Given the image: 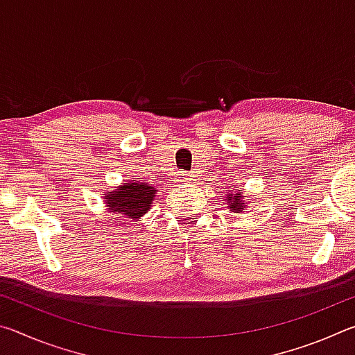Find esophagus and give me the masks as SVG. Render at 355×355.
<instances>
[{
    "label": "esophagus",
    "instance_id": "obj_1",
    "mask_svg": "<svg viewBox=\"0 0 355 355\" xmlns=\"http://www.w3.org/2000/svg\"><path fill=\"white\" fill-rule=\"evenodd\" d=\"M189 175H188V173H184V172H182V173H180V175H178V182L180 183H186V182H189Z\"/></svg>",
    "mask_w": 355,
    "mask_h": 355
}]
</instances>
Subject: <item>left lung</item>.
I'll list each match as a JSON object with an SVG mask.
<instances>
[{
  "label": "left lung",
  "mask_w": 355,
  "mask_h": 355,
  "mask_svg": "<svg viewBox=\"0 0 355 355\" xmlns=\"http://www.w3.org/2000/svg\"><path fill=\"white\" fill-rule=\"evenodd\" d=\"M232 188H233V186H232ZM243 199H244V197L239 191L228 192L225 200H227V205H228V208H230L232 213H235V211L241 213L243 209H245V203H244Z\"/></svg>",
  "instance_id": "1"
}]
</instances>
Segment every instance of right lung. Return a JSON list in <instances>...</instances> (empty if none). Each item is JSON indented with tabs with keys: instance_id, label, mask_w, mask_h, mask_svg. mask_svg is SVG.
Returning <instances> with one entry per match:
<instances>
[{
	"instance_id": "add662e5",
	"label": "right lung",
	"mask_w": 355,
	"mask_h": 355,
	"mask_svg": "<svg viewBox=\"0 0 355 355\" xmlns=\"http://www.w3.org/2000/svg\"><path fill=\"white\" fill-rule=\"evenodd\" d=\"M156 192L158 189L146 183V180H139V182L130 180L117 186V189L111 194L105 196L106 207L116 214L127 216L130 219H139L152 207Z\"/></svg>"
}]
</instances>
